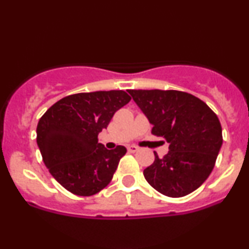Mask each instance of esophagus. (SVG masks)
Returning a JSON list of instances; mask_svg holds the SVG:
<instances>
[{
    "mask_svg": "<svg viewBox=\"0 0 249 249\" xmlns=\"http://www.w3.org/2000/svg\"><path fill=\"white\" fill-rule=\"evenodd\" d=\"M138 150H139V148L137 147V146H134V145H131V146L127 147V151H128V152H131V153L137 152V151H138Z\"/></svg>",
    "mask_w": 249,
    "mask_h": 249,
    "instance_id": "34e87169",
    "label": "esophagus"
}]
</instances>
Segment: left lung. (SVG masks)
Segmentation results:
<instances>
[{"instance_id": "obj_1", "label": "left lung", "mask_w": 249, "mask_h": 249, "mask_svg": "<svg viewBox=\"0 0 249 249\" xmlns=\"http://www.w3.org/2000/svg\"><path fill=\"white\" fill-rule=\"evenodd\" d=\"M153 125L152 134L166 141L168 153L154 152L144 177L154 190L180 198L201 186L215 165L222 145L218 116L205 102L177 90H128Z\"/></svg>"}]
</instances>
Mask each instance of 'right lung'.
<instances>
[{
	"label": "right lung",
	"mask_w": 249,
	"mask_h": 249,
	"mask_svg": "<svg viewBox=\"0 0 249 249\" xmlns=\"http://www.w3.org/2000/svg\"><path fill=\"white\" fill-rule=\"evenodd\" d=\"M130 101L123 90L75 93L41 117L37 145L45 166L65 190L90 196L107 186L126 148L107 150L98 142V133Z\"/></svg>",
	"instance_id": "obj_1"
}]
</instances>
